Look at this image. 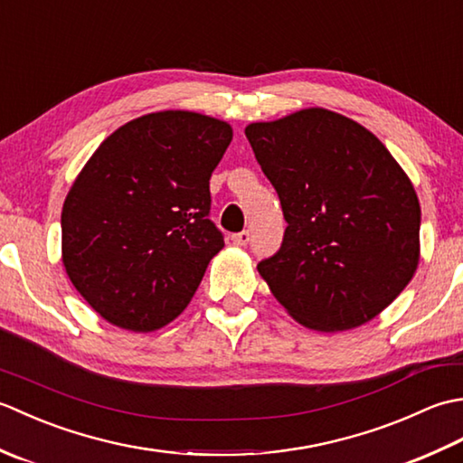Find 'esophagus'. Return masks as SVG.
Masks as SVG:
<instances>
[{
	"label": "esophagus",
	"mask_w": 463,
	"mask_h": 463,
	"mask_svg": "<svg viewBox=\"0 0 463 463\" xmlns=\"http://www.w3.org/2000/svg\"><path fill=\"white\" fill-rule=\"evenodd\" d=\"M231 241H232L234 244H239V247H247L249 241H250V232H249V231H242V232L232 234Z\"/></svg>",
	"instance_id": "1"
}]
</instances>
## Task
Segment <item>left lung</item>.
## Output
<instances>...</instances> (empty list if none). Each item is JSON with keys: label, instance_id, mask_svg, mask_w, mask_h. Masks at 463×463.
<instances>
[{"label": "left lung", "instance_id": "left-lung-1", "mask_svg": "<svg viewBox=\"0 0 463 463\" xmlns=\"http://www.w3.org/2000/svg\"><path fill=\"white\" fill-rule=\"evenodd\" d=\"M244 135L279 193L280 250L259 272L284 310L317 332L358 328L408 287L420 262V201L366 127L322 107Z\"/></svg>", "mask_w": 463, "mask_h": 463}]
</instances>
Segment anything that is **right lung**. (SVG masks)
Masks as SVG:
<instances>
[{"label":"right lung","instance_id":"obj_1","mask_svg":"<svg viewBox=\"0 0 463 463\" xmlns=\"http://www.w3.org/2000/svg\"><path fill=\"white\" fill-rule=\"evenodd\" d=\"M232 127L156 111L97 146L61 211V260L85 302L113 326L153 332L189 307L224 247L209 221L211 175Z\"/></svg>","mask_w":463,"mask_h":463}]
</instances>
